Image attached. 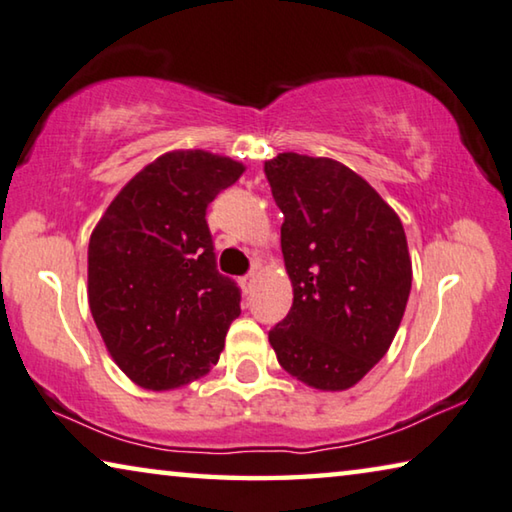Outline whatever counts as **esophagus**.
<instances>
[{
    "mask_svg": "<svg viewBox=\"0 0 512 512\" xmlns=\"http://www.w3.org/2000/svg\"><path fill=\"white\" fill-rule=\"evenodd\" d=\"M256 279H258L256 272H249L247 277H242V288H245V293H251V288H254Z\"/></svg>",
    "mask_w": 512,
    "mask_h": 512,
    "instance_id": "34e87169",
    "label": "esophagus"
}]
</instances>
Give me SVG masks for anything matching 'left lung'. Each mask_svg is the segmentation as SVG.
<instances>
[{"label": "left lung", "instance_id": "left-lung-1", "mask_svg": "<svg viewBox=\"0 0 512 512\" xmlns=\"http://www.w3.org/2000/svg\"><path fill=\"white\" fill-rule=\"evenodd\" d=\"M283 212L293 306L270 329L283 371L320 391L355 387L387 355L412 288L403 224L364 178L329 157L265 162Z\"/></svg>", "mask_w": 512, "mask_h": 512}]
</instances>
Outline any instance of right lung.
Listing matches in <instances>:
<instances>
[{"label": "right lung", "mask_w": 512, "mask_h": 512, "mask_svg": "<svg viewBox=\"0 0 512 512\" xmlns=\"http://www.w3.org/2000/svg\"><path fill=\"white\" fill-rule=\"evenodd\" d=\"M242 171L208 151L164 153L116 194L91 233V316L139 387L190 384L224 350L240 288L217 272L206 210Z\"/></svg>", "instance_id": "add662e5"}]
</instances>
